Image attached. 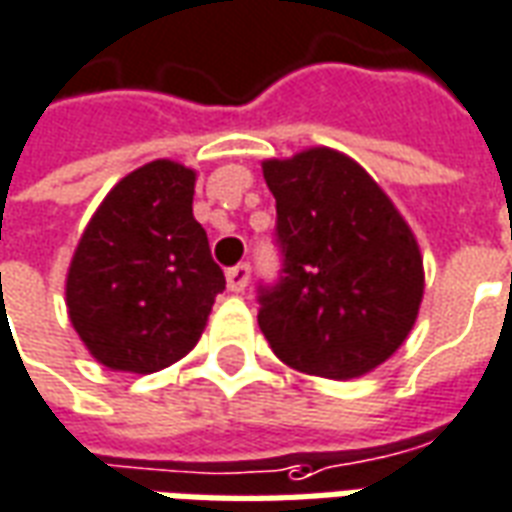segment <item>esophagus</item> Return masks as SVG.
<instances>
[{"label":"esophagus","mask_w":512,"mask_h":512,"mask_svg":"<svg viewBox=\"0 0 512 512\" xmlns=\"http://www.w3.org/2000/svg\"><path fill=\"white\" fill-rule=\"evenodd\" d=\"M248 281H250V264L248 262H239L226 270V284L231 292H245Z\"/></svg>","instance_id":"esophagus-1"}]
</instances>
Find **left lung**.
I'll use <instances>...</instances> for the list:
<instances>
[{
	"mask_svg": "<svg viewBox=\"0 0 512 512\" xmlns=\"http://www.w3.org/2000/svg\"><path fill=\"white\" fill-rule=\"evenodd\" d=\"M281 270L259 284V328L306 375L347 380L383 364L422 303L419 245L386 192L331 148L264 162Z\"/></svg>",
	"mask_w": 512,
	"mask_h": 512,
	"instance_id": "obj_1",
	"label": "left lung"
}]
</instances>
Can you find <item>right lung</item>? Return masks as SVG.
<instances>
[{"label":"right lung","mask_w":512,"mask_h":512,"mask_svg":"<svg viewBox=\"0 0 512 512\" xmlns=\"http://www.w3.org/2000/svg\"><path fill=\"white\" fill-rule=\"evenodd\" d=\"M195 173L157 159L104 198L68 270V314L101 364L157 372L190 353L226 289L201 223Z\"/></svg>","instance_id":"add662e5"}]
</instances>
